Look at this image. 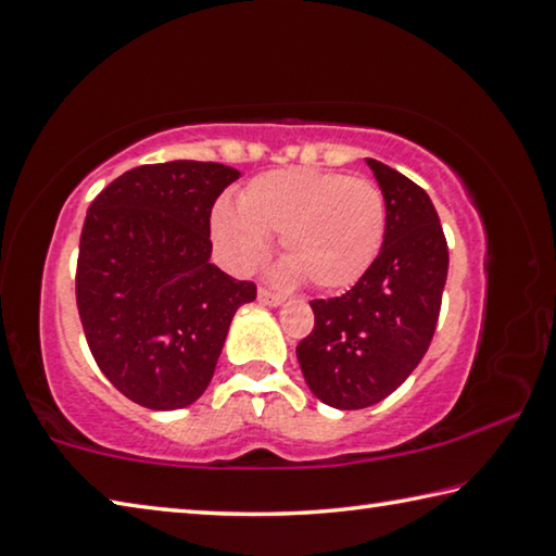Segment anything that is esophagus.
<instances>
[{
    "instance_id": "esophagus-1",
    "label": "esophagus",
    "mask_w": 556,
    "mask_h": 556,
    "mask_svg": "<svg viewBox=\"0 0 556 556\" xmlns=\"http://www.w3.org/2000/svg\"><path fill=\"white\" fill-rule=\"evenodd\" d=\"M257 299H260V304L275 306V308L285 304V296H279V294H275V291H269V289H260L257 291Z\"/></svg>"
}]
</instances>
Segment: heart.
Here are the masks:
<instances>
[{"label":"heart","mask_w":556,"mask_h":556,"mask_svg":"<svg viewBox=\"0 0 556 556\" xmlns=\"http://www.w3.org/2000/svg\"><path fill=\"white\" fill-rule=\"evenodd\" d=\"M388 205L368 178L324 168H279L244 186L238 208L218 203L211 235L232 269H250L265 257L267 235H279L289 260L281 277H308L318 289L353 287L380 255Z\"/></svg>","instance_id":"1"}]
</instances>
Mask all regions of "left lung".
Segmentation results:
<instances>
[{"label":"left lung","mask_w":556,"mask_h":556,"mask_svg":"<svg viewBox=\"0 0 556 556\" xmlns=\"http://www.w3.org/2000/svg\"><path fill=\"white\" fill-rule=\"evenodd\" d=\"M388 205L380 255L357 285L312 301L314 331L296 345L304 380L336 409L382 402L409 378L434 336L448 271V248L425 188L375 159Z\"/></svg>","instance_id":"8db88e82"}]
</instances>
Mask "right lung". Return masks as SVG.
I'll list each match as a JSON object with an SVG mask.
<instances>
[{
    "instance_id": "1",
    "label": "right lung",
    "mask_w": 556,
    "mask_h": 556,
    "mask_svg": "<svg viewBox=\"0 0 556 556\" xmlns=\"http://www.w3.org/2000/svg\"><path fill=\"white\" fill-rule=\"evenodd\" d=\"M238 178L188 159L137 166L88 208L75 277L83 331L102 375L147 409L201 397L235 312L257 296L211 262V208Z\"/></svg>"
}]
</instances>
